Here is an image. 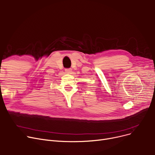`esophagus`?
Wrapping results in <instances>:
<instances>
[{"label": "esophagus", "mask_w": 155, "mask_h": 155, "mask_svg": "<svg viewBox=\"0 0 155 155\" xmlns=\"http://www.w3.org/2000/svg\"><path fill=\"white\" fill-rule=\"evenodd\" d=\"M71 71H72V70L71 68H66V69H65V71H66V73H69V74L71 73Z\"/></svg>", "instance_id": "esophagus-1"}]
</instances>
